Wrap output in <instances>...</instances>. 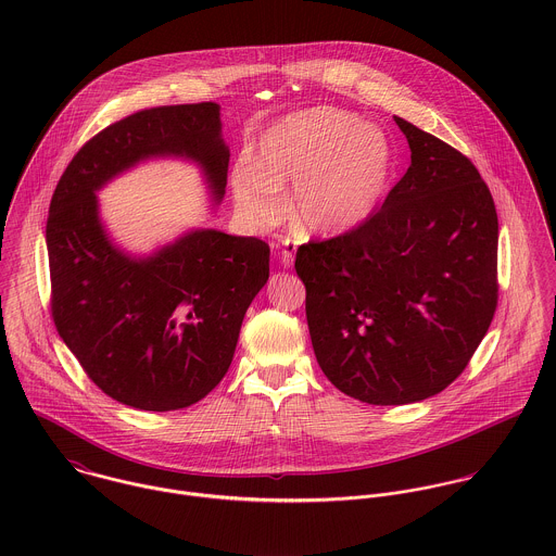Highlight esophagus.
Listing matches in <instances>:
<instances>
[{
	"instance_id": "obj_1",
	"label": "esophagus",
	"mask_w": 556,
	"mask_h": 556,
	"mask_svg": "<svg viewBox=\"0 0 556 556\" xmlns=\"http://www.w3.org/2000/svg\"><path fill=\"white\" fill-rule=\"evenodd\" d=\"M295 250H298V243L291 241V239H285L282 243V265L285 267H291L293 261H295Z\"/></svg>"
}]
</instances>
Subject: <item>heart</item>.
<instances>
[{
  "label": "heart",
  "instance_id": "obj_1",
  "mask_svg": "<svg viewBox=\"0 0 556 556\" xmlns=\"http://www.w3.org/2000/svg\"><path fill=\"white\" fill-rule=\"evenodd\" d=\"M394 166V146L381 128L336 106H315L263 132L258 164H236L233 192L250 220L276 225L285 216L282 184H293L295 220L311 233L340 236L375 214Z\"/></svg>",
  "mask_w": 556,
  "mask_h": 556
}]
</instances>
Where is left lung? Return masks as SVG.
Here are the masks:
<instances>
[{"label":"left lung","mask_w":556,"mask_h":556,"mask_svg":"<svg viewBox=\"0 0 556 556\" xmlns=\"http://www.w3.org/2000/svg\"><path fill=\"white\" fill-rule=\"evenodd\" d=\"M394 119L410 166L383 205L295 256L320 370L346 396L381 406L454 383L498 302V218L476 164Z\"/></svg>","instance_id":"1"}]
</instances>
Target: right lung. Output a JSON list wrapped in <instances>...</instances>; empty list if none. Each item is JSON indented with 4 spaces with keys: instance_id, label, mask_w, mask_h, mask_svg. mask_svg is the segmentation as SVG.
Listing matches in <instances>:
<instances>
[{
    "instance_id": "right-lung-1",
    "label": "right lung",
    "mask_w": 556,
    "mask_h": 556,
    "mask_svg": "<svg viewBox=\"0 0 556 556\" xmlns=\"http://www.w3.org/2000/svg\"><path fill=\"white\" fill-rule=\"evenodd\" d=\"M152 156L199 162L220 201L231 156L220 137V106L137 111L71 160L47 220L51 315L106 396L141 410H177L227 375L243 315L269 278V245L201 229L148 258L117 250L100 225L96 190Z\"/></svg>"
}]
</instances>
